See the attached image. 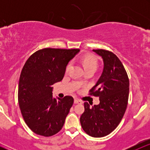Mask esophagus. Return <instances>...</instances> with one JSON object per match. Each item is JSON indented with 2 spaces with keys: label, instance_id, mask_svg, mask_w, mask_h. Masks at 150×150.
<instances>
[{
  "label": "esophagus",
  "instance_id": "1",
  "mask_svg": "<svg viewBox=\"0 0 150 150\" xmlns=\"http://www.w3.org/2000/svg\"><path fill=\"white\" fill-rule=\"evenodd\" d=\"M74 103H75V104H82V101L79 100V99H75V100H74Z\"/></svg>",
  "mask_w": 150,
  "mask_h": 150
}]
</instances>
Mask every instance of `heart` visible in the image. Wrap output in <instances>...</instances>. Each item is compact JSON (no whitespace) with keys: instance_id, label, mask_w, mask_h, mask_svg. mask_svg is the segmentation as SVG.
<instances>
[{"instance_id":"heart-1","label":"heart","mask_w":150,"mask_h":150,"mask_svg":"<svg viewBox=\"0 0 150 150\" xmlns=\"http://www.w3.org/2000/svg\"><path fill=\"white\" fill-rule=\"evenodd\" d=\"M82 63H83L84 67H85V70H97L98 67V60L97 58L93 55H86L82 58ZM72 63L70 62L67 65L65 68V72H68L71 68ZM82 79L80 80V82H82Z\"/></svg>"}]
</instances>
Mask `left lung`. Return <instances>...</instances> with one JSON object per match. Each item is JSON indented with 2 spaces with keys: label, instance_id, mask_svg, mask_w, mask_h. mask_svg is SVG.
Segmentation results:
<instances>
[{
  "label": "left lung",
  "instance_id": "left-lung-1",
  "mask_svg": "<svg viewBox=\"0 0 150 150\" xmlns=\"http://www.w3.org/2000/svg\"><path fill=\"white\" fill-rule=\"evenodd\" d=\"M101 56L104 70L89 95L99 97L98 105L89 107L84 103L85 111L80 117L82 128L87 135L102 137L113 131L126 110L129 95V79L123 63L111 51L93 49Z\"/></svg>",
  "mask_w": 150,
  "mask_h": 150
}]
</instances>
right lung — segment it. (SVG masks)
I'll return each instance as SVG.
<instances>
[{"mask_svg": "<svg viewBox=\"0 0 150 150\" xmlns=\"http://www.w3.org/2000/svg\"><path fill=\"white\" fill-rule=\"evenodd\" d=\"M80 49L45 48L30 56L18 85V102L27 126L37 135L50 137L63 128L74 99H53L52 85L63 80L68 62Z\"/></svg>", "mask_w": 150, "mask_h": 150, "instance_id": "add662e5", "label": "right lung"}]
</instances>
